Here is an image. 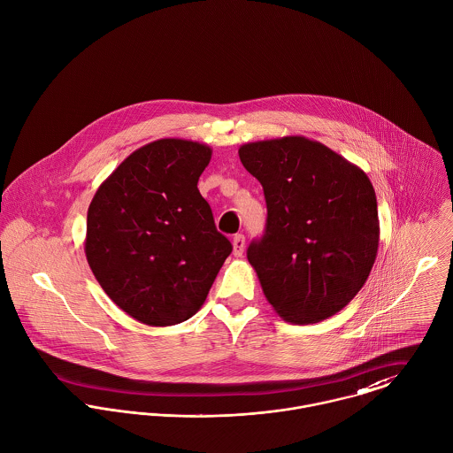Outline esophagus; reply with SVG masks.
<instances>
[{
  "instance_id": "obj_1",
  "label": "esophagus",
  "mask_w": 453,
  "mask_h": 453,
  "mask_svg": "<svg viewBox=\"0 0 453 453\" xmlns=\"http://www.w3.org/2000/svg\"><path fill=\"white\" fill-rule=\"evenodd\" d=\"M243 250H245V236L243 234H236L233 238V253H234V257H242Z\"/></svg>"
}]
</instances>
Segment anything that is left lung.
Returning <instances> with one entry per match:
<instances>
[{
	"instance_id": "obj_1",
	"label": "left lung",
	"mask_w": 453,
	"mask_h": 453,
	"mask_svg": "<svg viewBox=\"0 0 453 453\" xmlns=\"http://www.w3.org/2000/svg\"><path fill=\"white\" fill-rule=\"evenodd\" d=\"M238 154L267 204L265 234L247 250L265 299L294 325L337 314L368 280L379 250L370 179L302 135L249 142Z\"/></svg>"
}]
</instances>
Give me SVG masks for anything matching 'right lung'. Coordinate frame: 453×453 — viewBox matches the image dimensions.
<instances>
[{"mask_svg": "<svg viewBox=\"0 0 453 453\" xmlns=\"http://www.w3.org/2000/svg\"><path fill=\"white\" fill-rule=\"evenodd\" d=\"M210 159L206 144L154 141L125 157L88 206V265L107 297L144 325L195 316L233 250L198 191Z\"/></svg>", "mask_w": 453, "mask_h": 453, "instance_id": "1", "label": "right lung"}]
</instances>
